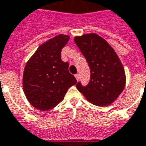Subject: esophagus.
Segmentation results:
<instances>
[{
	"label": "esophagus",
	"mask_w": 146,
	"mask_h": 146,
	"mask_svg": "<svg viewBox=\"0 0 146 146\" xmlns=\"http://www.w3.org/2000/svg\"><path fill=\"white\" fill-rule=\"evenodd\" d=\"M74 76H75V78L77 79V81L79 80V74H76Z\"/></svg>",
	"instance_id": "esophagus-1"
}]
</instances>
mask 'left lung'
Masks as SVG:
<instances>
[{
	"mask_svg": "<svg viewBox=\"0 0 146 146\" xmlns=\"http://www.w3.org/2000/svg\"><path fill=\"white\" fill-rule=\"evenodd\" d=\"M74 42L86 57L90 68L86 86L78 82L76 88L91 104L105 107L114 102L126 82L124 67L109 43L96 33L74 37Z\"/></svg>",
	"mask_w": 146,
	"mask_h": 146,
	"instance_id": "8db88e82",
	"label": "left lung"
}]
</instances>
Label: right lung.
Masks as SVG:
<instances>
[{"mask_svg": "<svg viewBox=\"0 0 146 146\" xmlns=\"http://www.w3.org/2000/svg\"><path fill=\"white\" fill-rule=\"evenodd\" d=\"M69 36L60 34L39 46L26 63L23 73V91L29 104L40 110H48L64 100L68 89L77 83L61 60V50Z\"/></svg>", "mask_w": 146, "mask_h": 146, "instance_id": "1", "label": "right lung"}]
</instances>
